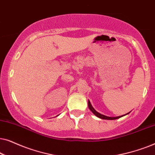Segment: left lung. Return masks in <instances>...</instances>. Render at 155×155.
Here are the masks:
<instances>
[{"instance_id": "8db88e82", "label": "left lung", "mask_w": 155, "mask_h": 155, "mask_svg": "<svg viewBox=\"0 0 155 155\" xmlns=\"http://www.w3.org/2000/svg\"><path fill=\"white\" fill-rule=\"evenodd\" d=\"M88 107H89V109H90L91 110V111H92V113L94 114L95 116H97V117L101 118V119L115 120V119H117V118H120V117H122V116H124V115H123V116H117V117H109V116H104V115H103V114H99V113H98V112H97V111H95L94 108H93V107H92V104H91V103H90V101H88ZM128 114H129V113H128Z\"/></svg>"}]
</instances>
